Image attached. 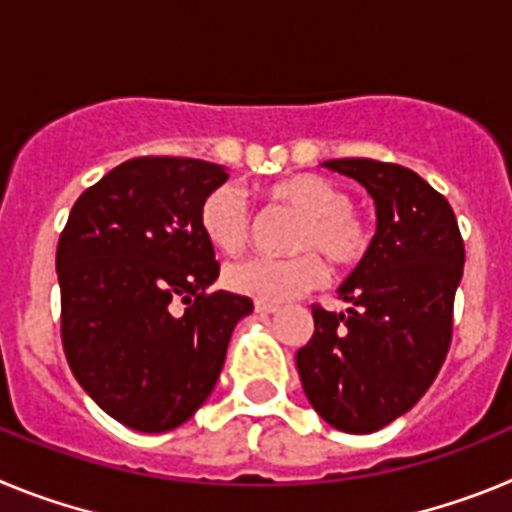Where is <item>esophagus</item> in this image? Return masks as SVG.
Segmentation results:
<instances>
[{
  "label": "esophagus",
  "instance_id": "obj_1",
  "mask_svg": "<svg viewBox=\"0 0 512 512\" xmlns=\"http://www.w3.org/2000/svg\"><path fill=\"white\" fill-rule=\"evenodd\" d=\"M256 312H259V315H274V312H279V305H271V302H256Z\"/></svg>",
  "mask_w": 512,
  "mask_h": 512
}]
</instances>
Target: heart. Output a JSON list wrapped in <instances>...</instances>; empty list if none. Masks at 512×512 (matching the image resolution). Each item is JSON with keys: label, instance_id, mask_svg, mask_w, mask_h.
Instances as JSON below:
<instances>
[{"label": "heart", "instance_id": "b5f03b06", "mask_svg": "<svg viewBox=\"0 0 512 512\" xmlns=\"http://www.w3.org/2000/svg\"><path fill=\"white\" fill-rule=\"evenodd\" d=\"M274 205L300 212L289 259H243L225 266L223 282L230 292L259 302H289L325 282V253L333 264L354 266L369 248V228L351 207V197L323 176H292L269 189ZM200 228L223 253H238L251 238L253 217L241 189L233 184L212 189L200 205Z\"/></svg>", "mask_w": 512, "mask_h": 512}]
</instances>
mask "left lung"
<instances>
[{"instance_id":"left-lung-1","label":"left lung","mask_w":512,"mask_h":512,"mask_svg":"<svg viewBox=\"0 0 512 512\" xmlns=\"http://www.w3.org/2000/svg\"><path fill=\"white\" fill-rule=\"evenodd\" d=\"M323 166L372 194L377 233L338 287L351 307H312L315 333L297 351V372L325 423L374 433L413 408L449 354L464 241L446 197L415 171L372 158Z\"/></svg>"}]
</instances>
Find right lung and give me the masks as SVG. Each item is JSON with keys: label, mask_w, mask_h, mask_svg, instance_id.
I'll use <instances>...</instances> for the list:
<instances>
[{"label": "right lung", "mask_w": 512, "mask_h": 512, "mask_svg": "<svg viewBox=\"0 0 512 512\" xmlns=\"http://www.w3.org/2000/svg\"><path fill=\"white\" fill-rule=\"evenodd\" d=\"M225 179L200 158H130L81 194L58 241L71 372L133 431H171L200 410L253 310L248 297L210 292L220 264L200 205Z\"/></svg>", "instance_id": "obj_1"}]
</instances>
